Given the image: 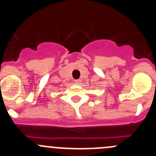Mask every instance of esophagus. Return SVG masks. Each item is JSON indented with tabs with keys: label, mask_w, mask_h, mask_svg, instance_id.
Wrapping results in <instances>:
<instances>
[{
	"label": "esophagus",
	"mask_w": 156,
	"mask_h": 156,
	"mask_svg": "<svg viewBox=\"0 0 156 156\" xmlns=\"http://www.w3.org/2000/svg\"><path fill=\"white\" fill-rule=\"evenodd\" d=\"M75 84H79L80 81H79V80H75Z\"/></svg>",
	"instance_id": "obj_1"
}]
</instances>
